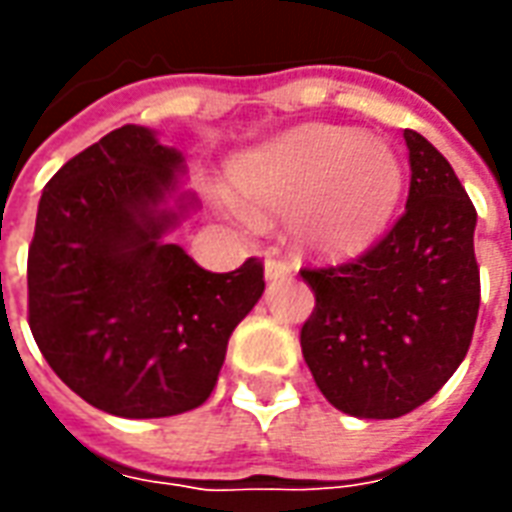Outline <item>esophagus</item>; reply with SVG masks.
Instances as JSON below:
<instances>
[{
  "mask_svg": "<svg viewBox=\"0 0 512 512\" xmlns=\"http://www.w3.org/2000/svg\"><path fill=\"white\" fill-rule=\"evenodd\" d=\"M290 271V263L285 260H277V257H268L266 260V279H279V277H288Z\"/></svg>",
  "mask_w": 512,
  "mask_h": 512,
  "instance_id": "obj_1",
  "label": "esophagus"
}]
</instances>
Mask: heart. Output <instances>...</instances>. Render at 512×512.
<instances>
[{
  "label": "heart",
  "instance_id": "obj_1",
  "mask_svg": "<svg viewBox=\"0 0 512 512\" xmlns=\"http://www.w3.org/2000/svg\"><path fill=\"white\" fill-rule=\"evenodd\" d=\"M233 183L257 211L293 213L296 241L337 260L362 255L384 235L403 194V164L384 142L310 126L241 158ZM230 213L244 230L263 224L241 202H230Z\"/></svg>",
  "mask_w": 512,
  "mask_h": 512
}]
</instances>
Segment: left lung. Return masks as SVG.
Masks as SVG:
<instances>
[{
  "mask_svg": "<svg viewBox=\"0 0 512 512\" xmlns=\"http://www.w3.org/2000/svg\"><path fill=\"white\" fill-rule=\"evenodd\" d=\"M411 164L406 213L367 252L301 268L315 310L301 354L323 397L351 417L395 419L458 370L480 310L474 211L450 161L403 131Z\"/></svg>",
  "mask_w": 512,
  "mask_h": 512,
  "instance_id": "obj_1",
  "label": "left lung"
}]
</instances>
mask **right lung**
<instances>
[{
	"label": "right lung",
	"instance_id": "right-lung-1",
	"mask_svg": "<svg viewBox=\"0 0 512 512\" xmlns=\"http://www.w3.org/2000/svg\"><path fill=\"white\" fill-rule=\"evenodd\" d=\"M183 156L123 126L46 183L27 257L29 329L76 395L128 419L175 417L216 386L227 340L263 296V260L213 274L161 241Z\"/></svg>",
	"mask_w": 512,
	"mask_h": 512
}]
</instances>
